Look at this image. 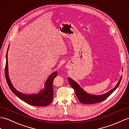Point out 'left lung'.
<instances>
[{
    "mask_svg": "<svg viewBox=\"0 0 129 129\" xmlns=\"http://www.w3.org/2000/svg\"><path fill=\"white\" fill-rule=\"evenodd\" d=\"M121 79L122 76L120 77L118 84L115 86L114 88L110 90L108 92L101 95H93L87 93L75 81L71 79L70 78H68V80L71 86L74 90L76 96L81 103H84V104H93V103L101 102L104 101L106 99H107L117 89V87L120 84Z\"/></svg>",
    "mask_w": 129,
    "mask_h": 129,
    "instance_id": "8db88e82",
    "label": "left lung"
}]
</instances>
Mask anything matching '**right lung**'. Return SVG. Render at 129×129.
<instances>
[{
	"label": "right lung",
	"mask_w": 129,
	"mask_h": 129,
	"mask_svg": "<svg viewBox=\"0 0 129 129\" xmlns=\"http://www.w3.org/2000/svg\"><path fill=\"white\" fill-rule=\"evenodd\" d=\"M8 51L6 55V64L5 67V75L7 83L10 87L12 92L14 93L16 95L22 100L23 101L32 106H46L51 103L54 95V90H53V80L56 77L58 73L56 72H54L48 77V79L45 83V87L44 90L37 94H30L26 95L21 93L15 89L12 85L11 81L9 79L8 75Z\"/></svg>",
	"instance_id": "add662e5"
}]
</instances>
